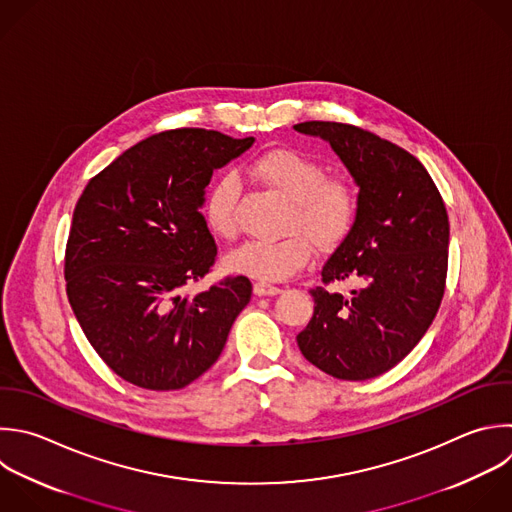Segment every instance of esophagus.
I'll list each match as a JSON object with an SVG mask.
<instances>
[{
  "label": "esophagus",
  "instance_id": "34e87169",
  "mask_svg": "<svg viewBox=\"0 0 512 512\" xmlns=\"http://www.w3.org/2000/svg\"><path fill=\"white\" fill-rule=\"evenodd\" d=\"M282 290L278 288V286H272V284H268V282H256L254 284V294L256 296H276V294H280Z\"/></svg>",
  "mask_w": 512,
  "mask_h": 512
}]
</instances>
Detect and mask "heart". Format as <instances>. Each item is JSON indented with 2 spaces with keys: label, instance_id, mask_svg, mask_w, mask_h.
I'll list each match as a JSON object with an SVG mask.
<instances>
[{
  "label": "heart",
  "instance_id": "1",
  "mask_svg": "<svg viewBox=\"0 0 512 512\" xmlns=\"http://www.w3.org/2000/svg\"><path fill=\"white\" fill-rule=\"evenodd\" d=\"M252 174L266 188L292 204L282 240H250L224 258L234 274L262 282H280L302 270L318 250L338 246L354 228L360 194L348 176H326V168L296 150H272L252 164ZM240 184L234 174L212 182L204 200V222L222 240L236 234V202Z\"/></svg>",
  "mask_w": 512,
  "mask_h": 512
}]
</instances>
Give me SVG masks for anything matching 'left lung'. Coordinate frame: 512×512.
<instances>
[{
	"label": "left lung",
	"instance_id": "obj_1",
	"mask_svg": "<svg viewBox=\"0 0 512 512\" xmlns=\"http://www.w3.org/2000/svg\"><path fill=\"white\" fill-rule=\"evenodd\" d=\"M330 144L360 194L352 232L310 290L314 314L296 336L308 362L340 380H368L396 366L432 324L446 282L448 216L426 168L406 150L356 126L302 122ZM334 279H356L350 295Z\"/></svg>",
	"mask_w": 512,
	"mask_h": 512
}]
</instances>
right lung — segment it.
<instances>
[{
    "label": "right lung",
    "mask_w": 512,
    "mask_h": 512,
    "mask_svg": "<svg viewBox=\"0 0 512 512\" xmlns=\"http://www.w3.org/2000/svg\"><path fill=\"white\" fill-rule=\"evenodd\" d=\"M214 130L156 134L118 156L80 196L66 248L72 310L100 358L148 390H178L220 356L252 296L246 276L184 296L208 274L216 242L206 186L252 148Z\"/></svg>",
    "instance_id": "right-lung-1"
}]
</instances>
